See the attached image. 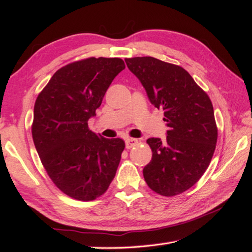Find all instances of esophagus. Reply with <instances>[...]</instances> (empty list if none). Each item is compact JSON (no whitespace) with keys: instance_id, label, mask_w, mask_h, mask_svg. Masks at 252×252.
Here are the masks:
<instances>
[{"instance_id":"esophagus-1","label":"esophagus","mask_w":252,"mask_h":252,"mask_svg":"<svg viewBox=\"0 0 252 252\" xmlns=\"http://www.w3.org/2000/svg\"><path fill=\"white\" fill-rule=\"evenodd\" d=\"M138 141L136 140V138H126V147L127 149H131L132 147H134L135 145H137Z\"/></svg>"}]
</instances>
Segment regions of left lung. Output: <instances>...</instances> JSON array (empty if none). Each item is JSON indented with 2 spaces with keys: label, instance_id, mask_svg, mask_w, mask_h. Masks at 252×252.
I'll list each match as a JSON object with an SVG mask.
<instances>
[{
  "label": "left lung",
  "instance_id": "obj_1",
  "mask_svg": "<svg viewBox=\"0 0 252 252\" xmlns=\"http://www.w3.org/2000/svg\"><path fill=\"white\" fill-rule=\"evenodd\" d=\"M151 103L163 109L167 140L148 138L153 157L143 170L149 189L173 197L194 186L215 153L218 126L211 99L184 68L151 56L126 58Z\"/></svg>",
  "mask_w": 252,
  "mask_h": 252
}]
</instances>
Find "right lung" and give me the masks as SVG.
Wrapping results in <instances>:
<instances>
[{
    "instance_id": "obj_1",
    "label": "right lung",
    "mask_w": 252,
    "mask_h": 252,
    "mask_svg": "<svg viewBox=\"0 0 252 252\" xmlns=\"http://www.w3.org/2000/svg\"><path fill=\"white\" fill-rule=\"evenodd\" d=\"M125 68L117 57L70 63L53 74L36 97L31 126L35 149L53 183L73 199L100 197L116 175L125 141L95 134L88 121Z\"/></svg>"
}]
</instances>
